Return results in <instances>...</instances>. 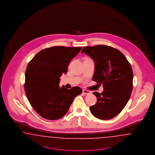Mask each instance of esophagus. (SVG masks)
Returning <instances> with one entry per match:
<instances>
[{"label": "esophagus", "instance_id": "obj_1", "mask_svg": "<svg viewBox=\"0 0 155 155\" xmlns=\"http://www.w3.org/2000/svg\"><path fill=\"white\" fill-rule=\"evenodd\" d=\"M83 93L84 94H86V95H89V94H91V92L89 91V90H83Z\"/></svg>", "mask_w": 155, "mask_h": 155}]
</instances>
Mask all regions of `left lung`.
Here are the masks:
<instances>
[{"label":"left lung","instance_id":"8db88e82","mask_svg":"<svg viewBox=\"0 0 155 155\" xmlns=\"http://www.w3.org/2000/svg\"><path fill=\"white\" fill-rule=\"evenodd\" d=\"M94 60L93 80L103 84V91L94 92L97 102L90 107L95 117L108 120L126 106L133 89V71L126 57L117 49L106 45L84 47L81 52Z\"/></svg>","mask_w":155,"mask_h":155}]
</instances>
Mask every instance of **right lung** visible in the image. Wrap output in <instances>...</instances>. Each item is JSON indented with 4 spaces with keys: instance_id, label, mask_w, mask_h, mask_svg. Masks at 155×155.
<instances>
[{
    "instance_id": "obj_1",
    "label": "right lung",
    "mask_w": 155,
    "mask_h": 155,
    "mask_svg": "<svg viewBox=\"0 0 155 155\" xmlns=\"http://www.w3.org/2000/svg\"><path fill=\"white\" fill-rule=\"evenodd\" d=\"M81 47L56 46L43 49L33 57L25 71L24 89L33 109L48 120H57L69 110L75 97L82 93L78 86L68 89L59 84L71 60Z\"/></svg>"
}]
</instances>
